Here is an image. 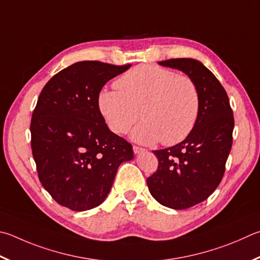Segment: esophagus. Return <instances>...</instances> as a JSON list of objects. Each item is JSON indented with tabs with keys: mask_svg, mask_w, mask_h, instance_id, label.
<instances>
[{
	"mask_svg": "<svg viewBox=\"0 0 260 260\" xmlns=\"http://www.w3.org/2000/svg\"><path fill=\"white\" fill-rule=\"evenodd\" d=\"M133 151H134V153H140V152H143V151H145V149L141 148V146H138V145H134Z\"/></svg>",
	"mask_w": 260,
	"mask_h": 260,
	"instance_id": "34e87169",
	"label": "esophagus"
}]
</instances>
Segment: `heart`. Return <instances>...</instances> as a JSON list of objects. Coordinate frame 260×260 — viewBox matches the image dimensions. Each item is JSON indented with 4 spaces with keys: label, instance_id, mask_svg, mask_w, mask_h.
I'll list each match as a JSON object with an SVG mask.
<instances>
[{
    "label": "heart",
    "instance_id": "b5f03b06",
    "mask_svg": "<svg viewBox=\"0 0 260 260\" xmlns=\"http://www.w3.org/2000/svg\"><path fill=\"white\" fill-rule=\"evenodd\" d=\"M115 86L99 95V108L114 133L126 134L140 116L144 120L132 136L143 144L160 140L165 145L177 144L194 128L200 95L190 77L160 66L141 64L118 78Z\"/></svg>",
    "mask_w": 260,
    "mask_h": 260
}]
</instances>
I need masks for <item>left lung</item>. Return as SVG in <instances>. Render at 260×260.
Wrapping results in <instances>:
<instances>
[{"label": "left lung", "instance_id": "8db88e82", "mask_svg": "<svg viewBox=\"0 0 260 260\" xmlns=\"http://www.w3.org/2000/svg\"><path fill=\"white\" fill-rule=\"evenodd\" d=\"M159 64L185 73L200 95L194 128L181 143L153 151L158 168L146 179L151 196L159 204L186 209L206 200L224 176L233 141V111L224 87L200 61L169 59Z\"/></svg>", "mask_w": 260, "mask_h": 260}]
</instances>
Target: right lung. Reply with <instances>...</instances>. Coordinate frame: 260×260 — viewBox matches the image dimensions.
Wrapping results in <instances>:
<instances>
[{
    "label": "right lung",
    "mask_w": 260,
    "mask_h": 260,
    "mask_svg": "<svg viewBox=\"0 0 260 260\" xmlns=\"http://www.w3.org/2000/svg\"><path fill=\"white\" fill-rule=\"evenodd\" d=\"M131 66L81 61L42 89L30 121L32 157L42 185L66 208L102 204L119 165L134 157L132 144L108 128L99 108L102 87Z\"/></svg>",
    "instance_id": "right-lung-1"
}]
</instances>
